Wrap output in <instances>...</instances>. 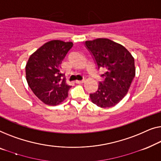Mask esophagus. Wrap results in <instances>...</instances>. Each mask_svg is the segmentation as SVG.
<instances>
[{"instance_id": "obj_1", "label": "esophagus", "mask_w": 161, "mask_h": 161, "mask_svg": "<svg viewBox=\"0 0 161 161\" xmlns=\"http://www.w3.org/2000/svg\"><path fill=\"white\" fill-rule=\"evenodd\" d=\"M85 82V80H76V84H81V83H84Z\"/></svg>"}]
</instances>
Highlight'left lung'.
<instances>
[{"mask_svg":"<svg viewBox=\"0 0 161 161\" xmlns=\"http://www.w3.org/2000/svg\"><path fill=\"white\" fill-rule=\"evenodd\" d=\"M85 44L97 68L105 70L90 99L99 107H112L125 97L135 77L134 58L123 45L108 38L86 41Z\"/></svg>","mask_w":161,"mask_h":161,"instance_id":"obj_1","label":"left lung"}]
</instances>
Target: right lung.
Masks as SVG:
<instances>
[{"mask_svg": "<svg viewBox=\"0 0 161 161\" xmlns=\"http://www.w3.org/2000/svg\"><path fill=\"white\" fill-rule=\"evenodd\" d=\"M72 42L53 40L47 42L29 58L26 80L36 97L47 105L60 103L68 97L71 86L61 73V63L73 47Z\"/></svg>", "mask_w": 161, "mask_h": 161, "instance_id": "obj_1", "label": "right lung"}]
</instances>
